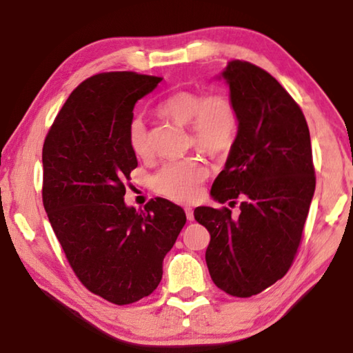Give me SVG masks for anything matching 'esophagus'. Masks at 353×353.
Instances as JSON below:
<instances>
[{
  "instance_id": "1",
  "label": "esophagus",
  "mask_w": 353,
  "mask_h": 353,
  "mask_svg": "<svg viewBox=\"0 0 353 353\" xmlns=\"http://www.w3.org/2000/svg\"><path fill=\"white\" fill-rule=\"evenodd\" d=\"M185 214H187V219H188V221H193V219H194L193 208H190V207H185Z\"/></svg>"
}]
</instances>
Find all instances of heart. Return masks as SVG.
<instances>
[{"label":"heart","instance_id":"b5f03b06","mask_svg":"<svg viewBox=\"0 0 353 353\" xmlns=\"http://www.w3.org/2000/svg\"><path fill=\"white\" fill-rule=\"evenodd\" d=\"M160 115L188 126L190 143L210 154L227 151L235 140L238 118L235 105L223 93L205 94L196 90H179L159 105ZM128 140L132 152L148 157L151 152L145 119L134 117L128 128ZM210 174L202 159L190 157L163 163L152 176L157 193L177 202H190L201 193V185Z\"/></svg>","mask_w":353,"mask_h":353}]
</instances>
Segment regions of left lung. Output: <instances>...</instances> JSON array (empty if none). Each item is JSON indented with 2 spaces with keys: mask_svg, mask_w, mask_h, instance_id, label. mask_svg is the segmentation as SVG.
I'll use <instances>...</instances> for the list:
<instances>
[{
  "mask_svg": "<svg viewBox=\"0 0 353 353\" xmlns=\"http://www.w3.org/2000/svg\"><path fill=\"white\" fill-rule=\"evenodd\" d=\"M229 83L238 132L210 194L227 207H198L210 232L205 261L219 290L250 297L282 279L294 261L316 177L307 119L291 94L260 67L230 61Z\"/></svg>",
  "mask_w": 353,
  "mask_h": 353,
  "instance_id": "left-lung-1",
  "label": "left lung"
}]
</instances>
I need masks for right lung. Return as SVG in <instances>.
Instances as JSON below:
<instances>
[{"label": "right lung", "instance_id": "right-lung-1", "mask_svg": "<svg viewBox=\"0 0 353 353\" xmlns=\"http://www.w3.org/2000/svg\"><path fill=\"white\" fill-rule=\"evenodd\" d=\"M162 77L134 71L83 81L48 130L41 152V198L76 277L93 294L128 305L157 288L163 259L187 216L168 199L135 210L124 204L137 168L128 128L139 99Z\"/></svg>", "mask_w": 353, "mask_h": 353}]
</instances>
